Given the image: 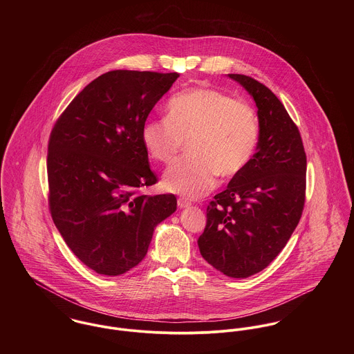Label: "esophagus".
I'll return each mask as SVG.
<instances>
[{"instance_id": "obj_1", "label": "esophagus", "mask_w": 354, "mask_h": 354, "mask_svg": "<svg viewBox=\"0 0 354 354\" xmlns=\"http://www.w3.org/2000/svg\"><path fill=\"white\" fill-rule=\"evenodd\" d=\"M177 205H178V208H188L191 205V203L185 201V199H178L177 201Z\"/></svg>"}]
</instances>
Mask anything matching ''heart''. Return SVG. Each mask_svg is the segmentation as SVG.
Returning a JSON list of instances; mask_svg holds the SVG:
<instances>
[{
  "instance_id": "b5f03b06",
  "label": "heart",
  "mask_w": 354,
  "mask_h": 354,
  "mask_svg": "<svg viewBox=\"0 0 354 354\" xmlns=\"http://www.w3.org/2000/svg\"><path fill=\"white\" fill-rule=\"evenodd\" d=\"M184 142L189 155L165 171L163 187L198 199L216 185L218 174L230 178L248 166L259 143L256 113L248 103L215 88L178 93L166 104V121L145 122L142 143L153 160L170 163Z\"/></svg>"
}]
</instances>
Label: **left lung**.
<instances>
[{
  "instance_id": "1",
  "label": "left lung",
  "mask_w": 354,
  "mask_h": 354,
  "mask_svg": "<svg viewBox=\"0 0 354 354\" xmlns=\"http://www.w3.org/2000/svg\"><path fill=\"white\" fill-rule=\"evenodd\" d=\"M257 107L259 143L248 166L207 207L198 245L204 260L230 278H248L281 252L300 222L306 155L299 128L264 84L230 73Z\"/></svg>"
}]
</instances>
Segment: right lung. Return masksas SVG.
I'll return each instance as SVG.
<instances>
[{
  "mask_svg": "<svg viewBox=\"0 0 354 354\" xmlns=\"http://www.w3.org/2000/svg\"><path fill=\"white\" fill-rule=\"evenodd\" d=\"M178 76L103 73L69 103L51 131V218L71 251L102 275L138 266L153 229L177 209L174 195L140 191L156 183L142 127Z\"/></svg>",
  "mask_w": 354,
  "mask_h": 354,
  "instance_id": "add662e5",
  "label": "right lung"
}]
</instances>
